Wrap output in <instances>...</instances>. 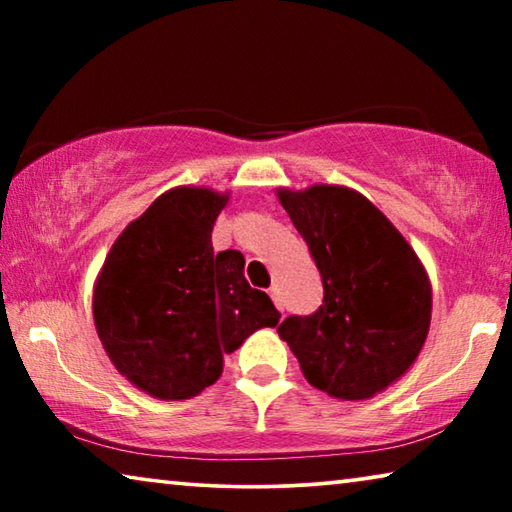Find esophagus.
Returning <instances> with one entry per match:
<instances>
[{"mask_svg":"<svg viewBox=\"0 0 512 512\" xmlns=\"http://www.w3.org/2000/svg\"><path fill=\"white\" fill-rule=\"evenodd\" d=\"M271 298L275 302V307L280 309V311H284V300H282V293H280V287H277V284L271 289Z\"/></svg>","mask_w":512,"mask_h":512,"instance_id":"esophagus-1","label":"esophagus"}]
</instances>
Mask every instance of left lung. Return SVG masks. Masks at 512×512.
<instances>
[{
  "instance_id": "1",
  "label": "left lung",
  "mask_w": 512,
  "mask_h": 512,
  "mask_svg": "<svg viewBox=\"0 0 512 512\" xmlns=\"http://www.w3.org/2000/svg\"><path fill=\"white\" fill-rule=\"evenodd\" d=\"M323 280V305L277 327L311 386L370 400L409 370L431 323L427 268L402 232L357 189H277Z\"/></svg>"
}]
</instances>
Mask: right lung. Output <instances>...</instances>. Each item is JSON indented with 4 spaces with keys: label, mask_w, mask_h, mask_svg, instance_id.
Segmentation results:
<instances>
[{
    "label": "right lung",
    "mask_w": 512,
    "mask_h": 512,
    "mask_svg": "<svg viewBox=\"0 0 512 512\" xmlns=\"http://www.w3.org/2000/svg\"><path fill=\"white\" fill-rule=\"evenodd\" d=\"M230 194L173 187L112 244L92 314L121 375L155 400H189L223 372V354L275 327L280 311L244 277V255H214L212 228Z\"/></svg>",
    "instance_id": "right-lung-1"
}]
</instances>
